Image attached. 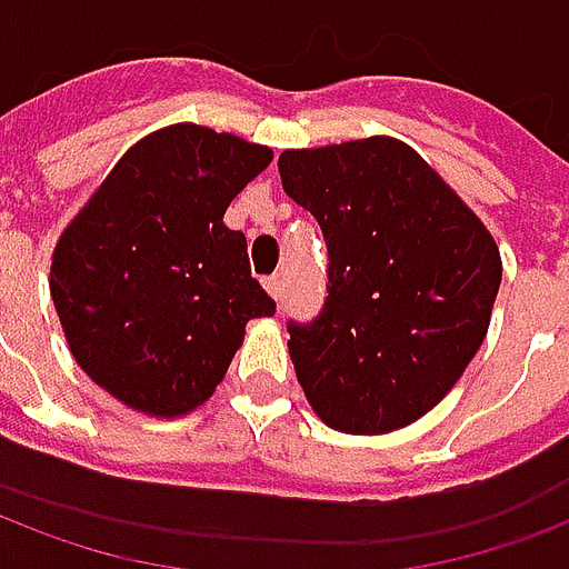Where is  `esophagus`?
I'll use <instances>...</instances> for the list:
<instances>
[{
  "instance_id": "34e87169",
  "label": "esophagus",
  "mask_w": 569,
  "mask_h": 569,
  "mask_svg": "<svg viewBox=\"0 0 569 569\" xmlns=\"http://www.w3.org/2000/svg\"><path fill=\"white\" fill-rule=\"evenodd\" d=\"M262 286H264V289H268V296L280 298V277H277V273H271V277H264Z\"/></svg>"
}]
</instances>
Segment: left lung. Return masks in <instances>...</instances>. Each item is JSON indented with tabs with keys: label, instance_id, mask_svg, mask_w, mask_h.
Segmentation results:
<instances>
[{
	"label": "left lung",
	"instance_id": "1",
	"mask_svg": "<svg viewBox=\"0 0 569 569\" xmlns=\"http://www.w3.org/2000/svg\"><path fill=\"white\" fill-rule=\"evenodd\" d=\"M286 196L317 217L328 296L289 322V356L328 428L386 435L443 401L486 340L500 250L398 138L283 150Z\"/></svg>",
	"mask_w": 569,
	"mask_h": 569
}]
</instances>
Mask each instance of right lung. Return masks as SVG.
I'll return each mask as SVG.
<instances>
[{
  "mask_svg": "<svg viewBox=\"0 0 569 569\" xmlns=\"http://www.w3.org/2000/svg\"><path fill=\"white\" fill-rule=\"evenodd\" d=\"M273 153L196 123L129 147L62 231L50 296L74 361L138 413L174 419L213 395L250 319L273 301L222 217Z\"/></svg>",
  "mask_w": 569,
  "mask_h": 569,
  "instance_id": "1",
  "label": "right lung"
}]
</instances>
